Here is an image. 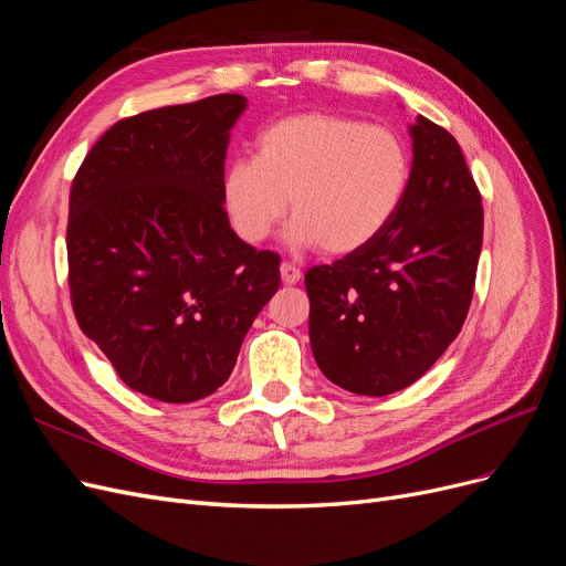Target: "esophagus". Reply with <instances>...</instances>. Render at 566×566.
<instances>
[{
	"instance_id": "esophagus-1",
	"label": "esophagus",
	"mask_w": 566,
	"mask_h": 566,
	"mask_svg": "<svg viewBox=\"0 0 566 566\" xmlns=\"http://www.w3.org/2000/svg\"><path fill=\"white\" fill-rule=\"evenodd\" d=\"M300 279H302V271L295 264H290V262L281 264V281L285 285H295Z\"/></svg>"
}]
</instances>
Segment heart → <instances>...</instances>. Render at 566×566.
<instances>
[{
	"mask_svg": "<svg viewBox=\"0 0 566 566\" xmlns=\"http://www.w3.org/2000/svg\"><path fill=\"white\" fill-rule=\"evenodd\" d=\"M410 184V153L380 125L335 113L279 119L256 136L254 158L221 177V205L245 243H262L293 212L290 243L349 254L397 217Z\"/></svg>",
	"mask_w": 566,
	"mask_h": 566,
	"instance_id": "1",
	"label": "heart"
}]
</instances>
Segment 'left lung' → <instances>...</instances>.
I'll return each mask as SVG.
<instances>
[{
  "instance_id": "1",
  "label": "left lung",
  "mask_w": 566,
  "mask_h": 566,
  "mask_svg": "<svg viewBox=\"0 0 566 566\" xmlns=\"http://www.w3.org/2000/svg\"><path fill=\"white\" fill-rule=\"evenodd\" d=\"M401 208L366 248L312 266L310 339L337 387L385 397L413 385L468 318L484 208L453 136L418 115Z\"/></svg>"
}]
</instances>
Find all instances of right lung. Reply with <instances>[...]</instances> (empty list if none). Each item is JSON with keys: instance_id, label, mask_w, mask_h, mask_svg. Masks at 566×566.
<instances>
[{"instance_id": "right-lung-1", "label": "right lung", "mask_w": 566, "mask_h": 566, "mask_svg": "<svg viewBox=\"0 0 566 566\" xmlns=\"http://www.w3.org/2000/svg\"><path fill=\"white\" fill-rule=\"evenodd\" d=\"M241 94L115 123L80 165L67 212V285L80 331L129 389L167 403L229 380L281 256L243 243L221 205Z\"/></svg>"}]
</instances>
